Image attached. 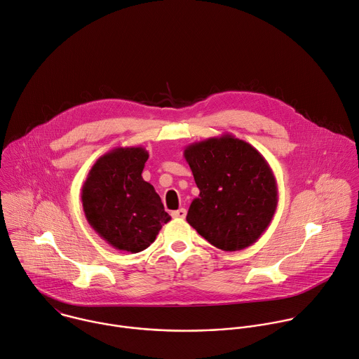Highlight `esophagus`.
I'll return each instance as SVG.
<instances>
[{
	"label": "esophagus",
	"mask_w": 359,
	"mask_h": 359,
	"mask_svg": "<svg viewBox=\"0 0 359 359\" xmlns=\"http://www.w3.org/2000/svg\"><path fill=\"white\" fill-rule=\"evenodd\" d=\"M172 217L173 219H184L186 217V209H179L172 212Z\"/></svg>",
	"instance_id": "esophagus-1"
}]
</instances>
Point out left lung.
<instances>
[{"instance_id": "8db88e82", "label": "left lung", "mask_w": 359, "mask_h": 359, "mask_svg": "<svg viewBox=\"0 0 359 359\" xmlns=\"http://www.w3.org/2000/svg\"><path fill=\"white\" fill-rule=\"evenodd\" d=\"M200 190L187 223L215 247L238 251L269 229L278 204L276 176L262 153L231 133L186 146Z\"/></svg>"}]
</instances>
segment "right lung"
Listing matches in <instances>:
<instances>
[{"instance_id": "add662e5", "label": "right lung", "mask_w": 359, "mask_h": 359, "mask_svg": "<svg viewBox=\"0 0 359 359\" xmlns=\"http://www.w3.org/2000/svg\"><path fill=\"white\" fill-rule=\"evenodd\" d=\"M149 153L142 146L115 147L90 168L82 206L90 227L116 250L139 252L170 222L155 187L142 172Z\"/></svg>"}]
</instances>
